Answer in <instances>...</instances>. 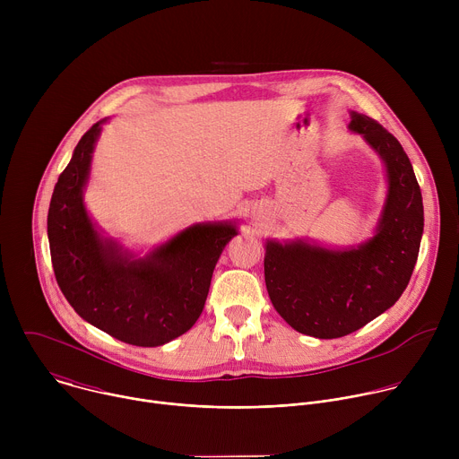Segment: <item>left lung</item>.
<instances>
[{
    "mask_svg": "<svg viewBox=\"0 0 459 459\" xmlns=\"http://www.w3.org/2000/svg\"><path fill=\"white\" fill-rule=\"evenodd\" d=\"M349 130L385 167L386 194L374 236L342 248L308 238L265 241L274 308L294 331L319 340L347 336L394 305L409 285L423 236L421 190L400 142L354 110Z\"/></svg>",
    "mask_w": 459,
    "mask_h": 459,
    "instance_id": "8db88e82",
    "label": "left lung"
}]
</instances>
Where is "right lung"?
Instances as JSON below:
<instances>
[{
	"instance_id": "obj_1",
	"label": "right lung",
	"mask_w": 459,
	"mask_h": 459,
	"mask_svg": "<svg viewBox=\"0 0 459 459\" xmlns=\"http://www.w3.org/2000/svg\"><path fill=\"white\" fill-rule=\"evenodd\" d=\"M107 121L87 130L54 186L47 218L52 267L63 296L87 323L119 342L160 347L198 321L214 267L238 225L194 223L145 255L105 236L83 194Z\"/></svg>"
}]
</instances>
